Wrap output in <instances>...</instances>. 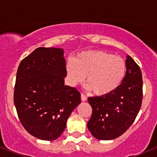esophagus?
Here are the masks:
<instances>
[{
    "instance_id": "1",
    "label": "esophagus",
    "mask_w": 157,
    "mask_h": 157,
    "mask_svg": "<svg viewBox=\"0 0 157 157\" xmlns=\"http://www.w3.org/2000/svg\"><path fill=\"white\" fill-rule=\"evenodd\" d=\"M81 100H82V101H86L87 100V97L83 94H81Z\"/></svg>"
}]
</instances>
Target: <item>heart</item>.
Listing matches in <instances>:
<instances>
[{
    "mask_svg": "<svg viewBox=\"0 0 157 157\" xmlns=\"http://www.w3.org/2000/svg\"><path fill=\"white\" fill-rule=\"evenodd\" d=\"M126 72L125 60L120 56L99 50L84 52L66 65L70 85L82 83L98 96H105L118 89Z\"/></svg>",
    "mask_w": 157,
    "mask_h": 157,
    "instance_id": "obj_1",
    "label": "heart"
}]
</instances>
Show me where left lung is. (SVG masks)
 I'll list each match as a JSON object with an SVG mask.
<instances>
[{
    "mask_svg": "<svg viewBox=\"0 0 157 157\" xmlns=\"http://www.w3.org/2000/svg\"><path fill=\"white\" fill-rule=\"evenodd\" d=\"M125 64V76L117 89L105 96L88 98L92 108L88 128L98 140H110L121 136L132 125L141 108V69L128 55Z\"/></svg>",
    "mask_w": 157,
    "mask_h": 157,
    "instance_id": "obj_1",
    "label": "left lung"
}]
</instances>
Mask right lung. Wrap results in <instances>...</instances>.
<instances>
[{"instance_id": "1", "label": "right lung", "mask_w": 157, "mask_h": 157, "mask_svg": "<svg viewBox=\"0 0 157 157\" xmlns=\"http://www.w3.org/2000/svg\"><path fill=\"white\" fill-rule=\"evenodd\" d=\"M66 75L62 48L39 47L19 65L14 102L21 124L36 138L57 140L81 102L77 89L64 85Z\"/></svg>"}]
</instances>
